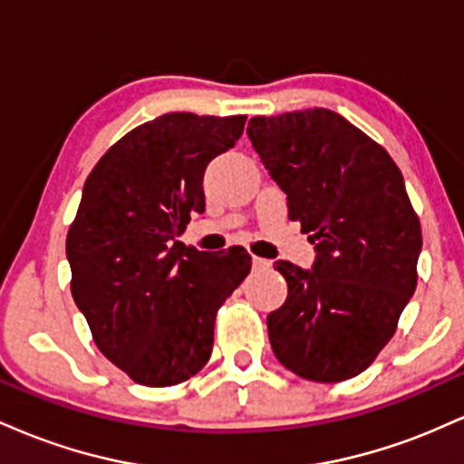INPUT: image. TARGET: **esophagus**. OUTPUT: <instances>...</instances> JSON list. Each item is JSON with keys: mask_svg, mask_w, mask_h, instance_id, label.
Instances as JSON below:
<instances>
[{"mask_svg": "<svg viewBox=\"0 0 464 464\" xmlns=\"http://www.w3.org/2000/svg\"><path fill=\"white\" fill-rule=\"evenodd\" d=\"M253 268L255 270H268L270 268V262L264 257H253Z\"/></svg>", "mask_w": 464, "mask_h": 464, "instance_id": "1", "label": "esophagus"}]
</instances>
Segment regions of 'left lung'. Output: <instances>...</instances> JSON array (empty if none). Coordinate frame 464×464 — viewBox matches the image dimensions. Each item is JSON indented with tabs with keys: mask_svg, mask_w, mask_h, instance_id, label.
I'll list each match as a JSON object with an SVG mask.
<instances>
[{
	"mask_svg": "<svg viewBox=\"0 0 464 464\" xmlns=\"http://www.w3.org/2000/svg\"><path fill=\"white\" fill-rule=\"evenodd\" d=\"M248 140L316 250L312 270L276 262L287 299L268 314L276 360L303 380L369 369L417 287L420 225L380 143L329 109L253 117Z\"/></svg>",
	"mask_w": 464,
	"mask_h": 464,
	"instance_id": "obj_1",
	"label": "left lung"
}]
</instances>
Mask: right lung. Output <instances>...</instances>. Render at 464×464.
I'll list each match as a JSON object with an SVG mask.
<instances>
[{
    "label": "right lung",
    "instance_id": "obj_1",
    "mask_svg": "<svg viewBox=\"0 0 464 464\" xmlns=\"http://www.w3.org/2000/svg\"><path fill=\"white\" fill-rule=\"evenodd\" d=\"M244 124L246 115H161L111 146L84 183L67 233L72 295L98 349L137 384L196 375L218 310L250 273L244 248L209 255L174 239L205 211L207 165Z\"/></svg>",
    "mask_w": 464,
    "mask_h": 464
}]
</instances>
